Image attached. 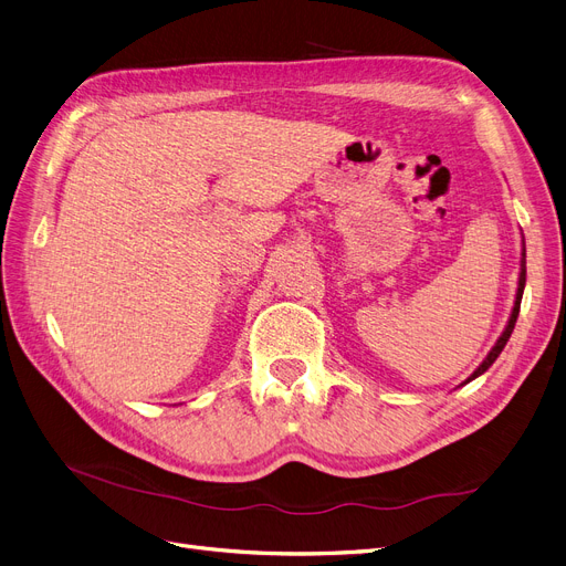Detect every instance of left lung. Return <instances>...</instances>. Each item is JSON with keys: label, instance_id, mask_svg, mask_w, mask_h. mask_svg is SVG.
<instances>
[{"label": "left lung", "instance_id": "8db88e82", "mask_svg": "<svg viewBox=\"0 0 566 566\" xmlns=\"http://www.w3.org/2000/svg\"><path fill=\"white\" fill-rule=\"evenodd\" d=\"M525 282H527V249H525V238H522V251H520V275H517V291H515V303H513V310H511V317H509V322H506V328L501 331V336H499V340L494 343V347L488 352V357L483 359V364H480L469 378L462 382V385H469L471 380H475V378H480V375H483L494 361H496V357L501 354V349L506 347V343H509V338H511V333H513V328H515V322H517V315H520V303H522V291H525Z\"/></svg>", "mask_w": 566, "mask_h": 566}]
</instances>
